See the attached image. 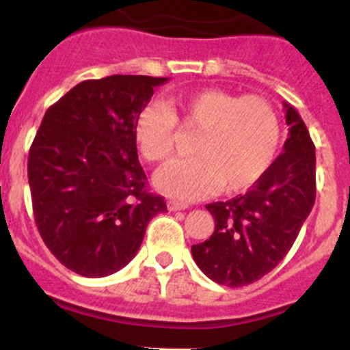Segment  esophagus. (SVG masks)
Returning <instances> with one entry per match:
<instances>
[{"mask_svg":"<svg viewBox=\"0 0 350 350\" xmlns=\"http://www.w3.org/2000/svg\"><path fill=\"white\" fill-rule=\"evenodd\" d=\"M167 207H169V211H183V209H187V204L176 202V200H169Z\"/></svg>","mask_w":350,"mask_h":350,"instance_id":"1","label":"esophagus"}]
</instances>
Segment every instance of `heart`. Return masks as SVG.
<instances>
[{"instance_id": "b5f03b06", "label": "heart", "mask_w": 350, "mask_h": 350, "mask_svg": "<svg viewBox=\"0 0 350 350\" xmlns=\"http://www.w3.org/2000/svg\"><path fill=\"white\" fill-rule=\"evenodd\" d=\"M178 124L200 131L193 143L197 157L160 169L155 185L179 200H197L218 187L250 188L269 171L281 141V122L269 99L204 89L141 109L134 137L144 159L165 162L174 155Z\"/></svg>"}]
</instances>
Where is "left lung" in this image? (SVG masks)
Instances as JSON below:
<instances>
[{"instance_id":"obj_1","label":"left lung","mask_w":350,"mask_h":350,"mask_svg":"<svg viewBox=\"0 0 350 350\" xmlns=\"http://www.w3.org/2000/svg\"><path fill=\"white\" fill-rule=\"evenodd\" d=\"M284 109V153L244 195L206 206L216 225L207 241L191 245V256L218 284L241 288L275 269L312 211L316 146L297 109L288 103Z\"/></svg>"}]
</instances>
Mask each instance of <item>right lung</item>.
I'll return each mask as SVG.
<instances>
[{
  "instance_id": "add662e5",
  "label": "right lung",
  "mask_w": 350,
  "mask_h": 350,
  "mask_svg": "<svg viewBox=\"0 0 350 350\" xmlns=\"http://www.w3.org/2000/svg\"><path fill=\"white\" fill-rule=\"evenodd\" d=\"M167 78L85 80L46 109L29 150L33 213L50 253L83 277H106L136 256L153 216L134 124Z\"/></svg>"
}]
</instances>
